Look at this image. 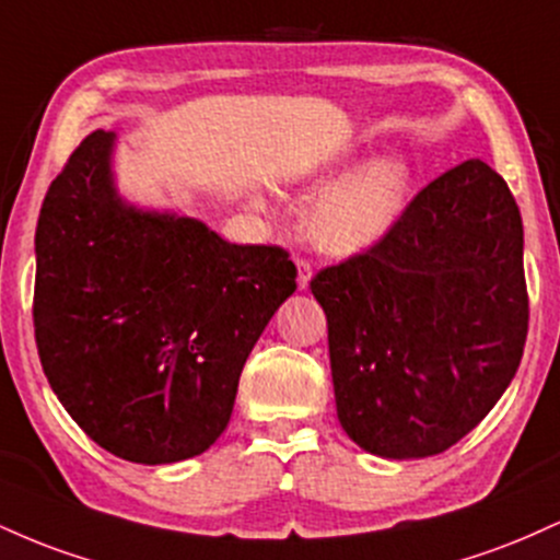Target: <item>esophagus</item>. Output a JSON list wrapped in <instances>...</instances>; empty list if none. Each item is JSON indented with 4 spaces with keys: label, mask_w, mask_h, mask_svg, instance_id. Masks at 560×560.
<instances>
[{
    "label": "esophagus",
    "mask_w": 560,
    "mask_h": 560,
    "mask_svg": "<svg viewBox=\"0 0 560 560\" xmlns=\"http://www.w3.org/2000/svg\"><path fill=\"white\" fill-rule=\"evenodd\" d=\"M294 266H298V287H300V289H307V287H311V279H313V268H311V262L302 260V258H298V260H294Z\"/></svg>",
    "instance_id": "esophagus-1"
}]
</instances>
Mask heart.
Segmentation results:
<instances>
[{
	"instance_id": "heart-1",
	"label": "heart",
	"mask_w": 560,
	"mask_h": 560,
	"mask_svg": "<svg viewBox=\"0 0 560 560\" xmlns=\"http://www.w3.org/2000/svg\"><path fill=\"white\" fill-rule=\"evenodd\" d=\"M352 168L355 160L331 171L320 184H337ZM410 189L413 168L408 160L397 155L374 160L313 205L305 221L307 236L331 255H355L376 247L400 221Z\"/></svg>"
}]
</instances>
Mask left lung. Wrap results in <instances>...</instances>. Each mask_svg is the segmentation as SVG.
I'll return each instance as SVG.
<instances>
[{
  "mask_svg": "<svg viewBox=\"0 0 560 560\" xmlns=\"http://www.w3.org/2000/svg\"><path fill=\"white\" fill-rule=\"evenodd\" d=\"M329 324L337 416L378 458L445 453L516 376L529 298L524 226L503 178L466 160L395 229L311 281Z\"/></svg>",
  "mask_w": 560,
  "mask_h": 560,
  "instance_id": "left-lung-1",
  "label": "left lung"
}]
</instances>
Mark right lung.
I'll return each mask as SVG.
<instances>
[{
    "instance_id": "add662e5",
    "label": "right lung",
    "mask_w": 560,
    "mask_h": 560,
    "mask_svg": "<svg viewBox=\"0 0 560 560\" xmlns=\"http://www.w3.org/2000/svg\"><path fill=\"white\" fill-rule=\"evenodd\" d=\"M94 131L44 197L34 326L44 374L100 447L160 466L205 453L244 361L298 289L281 247L231 244L189 215L141 210Z\"/></svg>"
}]
</instances>
